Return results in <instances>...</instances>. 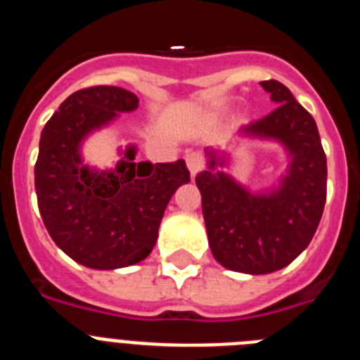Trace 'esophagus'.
Here are the masks:
<instances>
[{
    "label": "esophagus",
    "instance_id": "esophagus-1",
    "mask_svg": "<svg viewBox=\"0 0 360 360\" xmlns=\"http://www.w3.org/2000/svg\"><path fill=\"white\" fill-rule=\"evenodd\" d=\"M186 162H187V167H189L191 174H196L205 167V158H203L202 153L198 151H191L186 155Z\"/></svg>",
    "mask_w": 360,
    "mask_h": 360
}]
</instances>
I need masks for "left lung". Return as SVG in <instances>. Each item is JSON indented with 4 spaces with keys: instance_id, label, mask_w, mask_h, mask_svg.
Instances as JSON below:
<instances>
[{
    "instance_id": "1",
    "label": "left lung",
    "mask_w": 360,
    "mask_h": 360,
    "mask_svg": "<svg viewBox=\"0 0 360 360\" xmlns=\"http://www.w3.org/2000/svg\"><path fill=\"white\" fill-rule=\"evenodd\" d=\"M278 106L243 135L281 142L290 167L278 189L252 195L221 171L227 162L207 149V171L196 176L212 256L245 274H269L290 265L317 231L326 202V155L316 120L279 81H263Z\"/></svg>"
}]
</instances>
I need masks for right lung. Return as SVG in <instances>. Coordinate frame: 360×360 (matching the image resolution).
<instances>
[{
  "label": "right lung",
  "instance_id": "1",
  "mask_svg": "<svg viewBox=\"0 0 360 360\" xmlns=\"http://www.w3.org/2000/svg\"><path fill=\"white\" fill-rule=\"evenodd\" d=\"M139 97L117 86L70 95L41 131L36 193L41 218L56 245L90 269L135 265L149 256L174 191L191 180L184 160L136 162L129 146L111 171L82 165L81 142Z\"/></svg>",
  "mask_w": 360,
  "mask_h": 360
}]
</instances>
